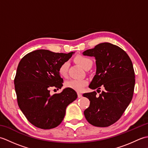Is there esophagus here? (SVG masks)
Masks as SVG:
<instances>
[{
	"label": "esophagus",
	"instance_id": "obj_1",
	"mask_svg": "<svg viewBox=\"0 0 148 148\" xmlns=\"http://www.w3.org/2000/svg\"><path fill=\"white\" fill-rule=\"evenodd\" d=\"M77 97H78V98H80V97H82V94H81V93H77Z\"/></svg>",
	"mask_w": 148,
	"mask_h": 148
}]
</instances>
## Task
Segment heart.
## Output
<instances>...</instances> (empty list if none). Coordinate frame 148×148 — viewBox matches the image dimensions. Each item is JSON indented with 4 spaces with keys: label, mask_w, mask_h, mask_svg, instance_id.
<instances>
[{
    "label": "heart",
    "mask_w": 148,
    "mask_h": 148,
    "mask_svg": "<svg viewBox=\"0 0 148 148\" xmlns=\"http://www.w3.org/2000/svg\"><path fill=\"white\" fill-rule=\"evenodd\" d=\"M75 61L84 69H86L89 66L92 65V60L85 56L78 55L75 57ZM68 68L69 63L67 62L63 63L58 68V71L59 74L62 77L67 76ZM88 83V82L86 79H71L66 81L65 86L68 88L76 90L77 92H81L87 85Z\"/></svg>",
    "instance_id": "b5f03b06"
}]
</instances>
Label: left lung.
I'll use <instances>...</instances> for the list:
<instances>
[{
    "mask_svg": "<svg viewBox=\"0 0 148 148\" xmlns=\"http://www.w3.org/2000/svg\"><path fill=\"white\" fill-rule=\"evenodd\" d=\"M83 54L96 60V74L89 88L99 90L102 85L105 88L99 97L96 92L83 94L90 101L84 111V116L93 126L109 127L121 118L132 99L135 86L132 62L123 49L109 42L99 44Z\"/></svg>",
    "mask_w": 148,
    "mask_h": 148,
    "instance_id": "8db88e82",
    "label": "left lung"
}]
</instances>
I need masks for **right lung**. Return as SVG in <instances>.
Masks as SVG:
<instances>
[{
	"label": "right lung",
	"instance_id": "1",
	"mask_svg": "<svg viewBox=\"0 0 148 148\" xmlns=\"http://www.w3.org/2000/svg\"><path fill=\"white\" fill-rule=\"evenodd\" d=\"M73 53L38 49L28 53L19 63L14 80L18 104L35 127L46 130L58 126L67 106L77 99L76 92L68 88L53 95L49 90L63 86L58 68Z\"/></svg>",
	"mask_w": 148,
	"mask_h": 148
}]
</instances>
